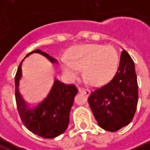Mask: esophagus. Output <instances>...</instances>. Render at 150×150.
<instances>
[{
  "instance_id": "obj_1",
  "label": "esophagus",
  "mask_w": 150,
  "mask_h": 150,
  "mask_svg": "<svg viewBox=\"0 0 150 150\" xmlns=\"http://www.w3.org/2000/svg\"><path fill=\"white\" fill-rule=\"evenodd\" d=\"M78 90L79 92H81V93H84L86 96H89L90 93H91V91L90 90H88V89H86V88H79Z\"/></svg>"
}]
</instances>
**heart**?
Returning <instances> with one entry per match:
<instances>
[{
	"label": "heart",
	"mask_w": 150,
	"mask_h": 150,
	"mask_svg": "<svg viewBox=\"0 0 150 150\" xmlns=\"http://www.w3.org/2000/svg\"><path fill=\"white\" fill-rule=\"evenodd\" d=\"M120 56L117 50L111 45L83 44L72 47L68 58L62 57V70L70 78L75 79L80 74L95 86L108 83L117 71Z\"/></svg>",
	"instance_id": "1"
}]
</instances>
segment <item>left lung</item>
I'll return each mask as SVG.
<instances>
[{"label": "left lung", "mask_w": 150, "mask_h": 150, "mask_svg": "<svg viewBox=\"0 0 150 150\" xmlns=\"http://www.w3.org/2000/svg\"><path fill=\"white\" fill-rule=\"evenodd\" d=\"M137 102L135 65L128 52L123 50L114 77L107 84L91 91L88 103L99 126L116 132L132 121Z\"/></svg>", "instance_id": "8db88e82"}]
</instances>
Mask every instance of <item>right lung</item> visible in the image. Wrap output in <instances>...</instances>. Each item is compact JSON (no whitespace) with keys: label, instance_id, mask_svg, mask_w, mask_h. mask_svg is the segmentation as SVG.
<instances>
[{"label":"right lung","instance_id":"add662e5","mask_svg":"<svg viewBox=\"0 0 150 150\" xmlns=\"http://www.w3.org/2000/svg\"><path fill=\"white\" fill-rule=\"evenodd\" d=\"M33 53L42 54L52 63L57 62L56 59L41 50L31 51L24 59ZM23 60L18 67L15 76V98L19 116L24 125L30 132L43 138H54L67 129L70 111L78 89L74 84H64L55 79L46 97L34 106L29 107L18 90L19 80L22 75L21 64Z\"/></svg>","mask_w":150,"mask_h":150}]
</instances>
